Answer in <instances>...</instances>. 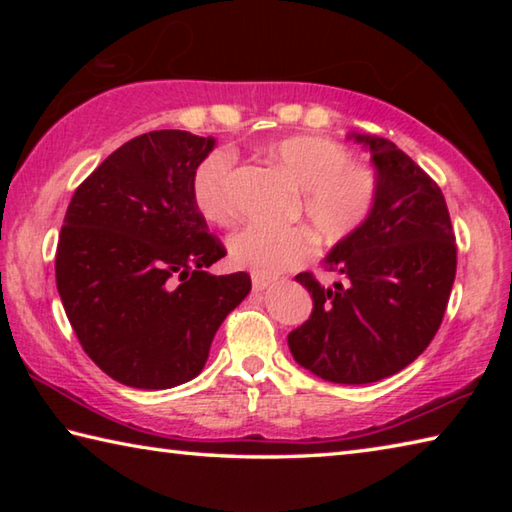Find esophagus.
<instances>
[{
  "instance_id": "1",
  "label": "esophagus",
  "mask_w": 512,
  "mask_h": 512,
  "mask_svg": "<svg viewBox=\"0 0 512 512\" xmlns=\"http://www.w3.org/2000/svg\"><path fill=\"white\" fill-rule=\"evenodd\" d=\"M273 284V280L271 277H264V275H253V289L255 291H264V289H268Z\"/></svg>"
}]
</instances>
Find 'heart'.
Instances as JSON below:
<instances>
[{
  "instance_id": "b5f03b06",
  "label": "heart",
  "mask_w": 512,
  "mask_h": 512,
  "mask_svg": "<svg viewBox=\"0 0 512 512\" xmlns=\"http://www.w3.org/2000/svg\"><path fill=\"white\" fill-rule=\"evenodd\" d=\"M264 153L298 189L293 212L305 216L327 244L352 237L368 221L379 192L377 176L370 167L354 164L345 144L318 135H293L268 144ZM232 173L235 158L223 149L212 151L196 167L194 205L207 223L230 225L235 219ZM228 253L237 266L273 277L305 264L314 255V239L300 225H248L230 237Z\"/></svg>"
}]
</instances>
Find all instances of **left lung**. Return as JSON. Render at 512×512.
Returning a JSON list of instances; mask_svg holds the SVG:
<instances>
[{
	"label": "left lung",
	"instance_id": "left-lung-1",
	"mask_svg": "<svg viewBox=\"0 0 512 512\" xmlns=\"http://www.w3.org/2000/svg\"><path fill=\"white\" fill-rule=\"evenodd\" d=\"M350 137L372 155L377 201L325 257L341 282L296 275L314 311L289 334V350L320 379L372 384L409 366L436 336L456 277V237L443 192L409 155L384 137Z\"/></svg>",
	"mask_w": 512,
	"mask_h": 512
}]
</instances>
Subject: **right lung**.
I'll return each instance as SVG.
<instances>
[{
  "label": "right lung",
  "instance_id": "obj_1",
  "mask_svg": "<svg viewBox=\"0 0 512 512\" xmlns=\"http://www.w3.org/2000/svg\"><path fill=\"white\" fill-rule=\"evenodd\" d=\"M214 137L153 131L119 146L76 189L56 250V287L88 357L119 384L162 391L194 379L248 273L196 210L194 171Z\"/></svg>",
  "mask_w": 512,
  "mask_h": 512
}]
</instances>
